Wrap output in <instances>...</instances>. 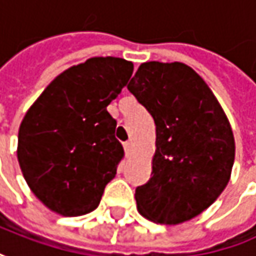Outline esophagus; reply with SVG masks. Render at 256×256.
Returning <instances> with one entry per match:
<instances>
[{"label": "esophagus", "mask_w": 256, "mask_h": 256, "mask_svg": "<svg viewBox=\"0 0 256 256\" xmlns=\"http://www.w3.org/2000/svg\"><path fill=\"white\" fill-rule=\"evenodd\" d=\"M124 150H125V154H126V156H130V154L132 152V150H134V144H132L131 141L125 142V144H124Z\"/></svg>", "instance_id": "1"}]
</instances>
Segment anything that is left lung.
Wrapping results in <instances>:
<instances>
[{
  "instance_id": "8db88e82",
  "label": "left lung",
  "mask_w": 256,
  "mask_h": 256,
  "mask_svg": "<svg viewBox=\"0 0 256 256\" xmlns=\"http://www.w3.org/2000/svg\"><path fill=\"white\" fill-rule=\"evenodd\" d=\"M126 88L156 122L152 172L135 190L136 209L156 224L187 222L229 183L235 161L229 120L208 84L180 62L142 63Z\"/></svg>"
}]
</instances>
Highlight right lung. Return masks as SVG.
I'll list each match as a JSON object with an SVG mask.
<instances>
[{
    "mask_svg": "<svg viewBox=\"0 0 256 256\" xmlns=\"http://www.w3.org/2000/svg\"><path fill=\"white\" fill-rule=\"evenodd\" d=\"M132 62L92 58L72 66L36 99L18 130L17 158L34 196L62 216L99 206L124 148L106 106L121 94Z\"/></svg>",
    "mask_w": 256,
    "mask_h": 256,
    "instance_id": "obj_1",
    "label": "right lung"
}]
</instances>
